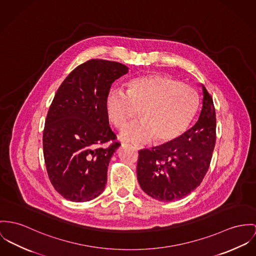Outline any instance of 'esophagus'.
I'll return each mask as SVG.
<instances>
[{
  "label": "esophagus",
  "instance_id": "34e87169",
  "mask_svg": "<svg viewBox=\"0 0 256 256\" xmlns=\"http://www.w3.org/2000/svg\"><path fill=\"white\" fill-rule=\"evenodd\" d=\"M134 148H136V150H139V149H140V146H138V145H134Z\"/></svg>",
  "mask_w": 256,
  "mask_h": 256
}]
</instances>
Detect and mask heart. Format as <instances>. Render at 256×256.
Returning <instances> with one entry per match:
<instances>
[{
	"label": "heart",
	"mask_w": 256,
	"mask_h": 256,
	"mask_svg": "<svg viewBox=\"0 0 256 256\" xmlns=\"http://www.w3.org/2000/svg\"><path fill=\"white\" fill-rule=\"evenodd\" d=\"M198 104L194 88L154 73L130 80L126 92L111 88L105 98V112L109 122L122 128L140 110L142 120L120 132L124 141L145 143L154 138L160 144H170L188 130Z\"/></svg>",
	"instance_id": "b5f03b06"
}]
</instances>
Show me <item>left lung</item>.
Segmentation results:
<instances>
[{"mask_svg":"<svg viewBox=\"0 0 256 256\" xmlns=\"http://www.w3.org/2000/svg\"><path fill=\"white\" fill-rule=\"evenodd\" d=\"M200 86L202 110L195 126L176 142L139 151V185L158 200L186 197L200 184L208 170L216 140V118L212 96Z\"/></svg>","mask_w":256,"mask_h":256,"instance_id":"obj_1","label":"left lung"}]
</instances>
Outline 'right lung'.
Segmentation results:
<instances>
[{
    "label": "right lung",
    "mask_w": 256,
    "mask_h": 256,
    "mask_svg": "<svg viewBox=\"0 0 256 256\" xmlns=\"http://www.w3.org/2000/svg\"><path fill=\"white\" fill-rule=\"evenodd\" d=\"M128 68L118 62L90 59L75 68L59 86L46 118L44 158L50 180L71 202L99 196L107 182L110 160L120 146L109 126L105 98L115 80Z\"/></svg>",
    "instance_id": "add662e5"
}]
</instances>
